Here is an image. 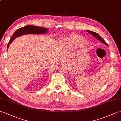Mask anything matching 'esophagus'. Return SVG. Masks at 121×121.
Segmentation results:
<instances>
[{
  "label": "esophagus",
  "mask_w": 121,
  "mask_h": 121,
  "mask_svg": "<svg viewBox=\"0 0 121 121\" xmlns=\"http://www.w3.org/2000/svg\"><path fill=\"white\" fill-rule=\"evenodd\" d=\"M66 59H63V61H66Z\"/></svg>",
  "instance_id": "esophagus-1"
}]
</instances>
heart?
<instances>
[{
    "label": "heart",
    "instance_id": "heart-1",
    "mask_svg": "<svg viewBox=\"0 0 121 121\" xmlns=\"http://www.w3.org/2000/svg\"><path fill=\"white\" fill-rule=\"evenodd\" d=\"M62 42L63 45L69 47L79 45L85 47L88 45V42L84 40L83 36L77 35H72L67 36L63 39Z\"/></svg>",
    "mask_w": 121,
    "mask_h": 121
}]
</instances>
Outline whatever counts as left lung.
<instances>
[{"label":"left lung","instance_id":"8db88e82","mask_svg":"<svg viewBox=\"0 0 121 121\" xmlns=\"http://www.w3.org/2000/svg\"><path fill=\"white\" fill-rule=\"evenodd\" d=\"M86 31L88 33H89L90 34H91L92 35H93L95 38H96L98 40H99L101 42H102L103 44H104L105 45H106L108 46L107 43L104 40V39L102 37H101V36L99 34H98V33L95 32H93V31H90V30H86Z\"/></svg>","mask_w":121,"mask_h":121}]
</instances>
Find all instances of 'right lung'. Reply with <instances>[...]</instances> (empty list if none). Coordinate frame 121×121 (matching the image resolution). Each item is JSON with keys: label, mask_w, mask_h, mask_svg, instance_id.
Returning a JSON list of instances; mask_svg holds the SVG:
<instances>
[{"label": "right lung", "mask_w": 121, "mask_h": 121, "mask_svg": "<svg viewBox=\"0 0 121 121\" xmlns=\"http://www.w3.org/2000/svg\"><path fill=\"white\" fill-rule=\"evenodd\" d=\"M47 31L48 30L47 28L35 26H32V25H27V26H25L24 27L21 28L17 30L12 35L10 41L8 44L7 49L9 48L11 42L18 36L28 34H44V33H47Z\"/></svg>", "instance_id": "obj_1"}]
</instances>
